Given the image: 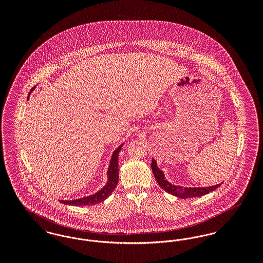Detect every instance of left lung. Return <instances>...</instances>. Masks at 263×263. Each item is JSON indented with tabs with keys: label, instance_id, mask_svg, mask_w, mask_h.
<instances>
[{
	"label": "left lung",
	"instance_id": "obj_1",
	"mask_svg": "<svg viewBox=\"0 0 263 263\" xmlns=\"http://www.w3.org/2000/svg\"><path fill=\"white\" fill-rule=\"evenodd\" d=\"M151 167L153 170L154 176H155L158 184L163 188L164 191H166L167 193H170L172 195H175L178 198L185 199V198L202 196V195L208 194L209 192H212L216 188H218L221 185V183L214 185V186H209V187H182V186H178V185H174L164 178L163 171H161L158 167L157 162L154 159L152 160Z\"/></svg>",
	"mask_w": 263,
	"mask_h": 263
}]
</instances>
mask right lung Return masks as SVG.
<instances>
[{
	"mask_svg": "<svg viewBox=\"0 0 263 263\" xmlns=\"http://www.w3.org/2000/svg\"><path fill=\"white\" fill-rule=\"evenodd\" d=\"M31 89V91L33 90ZM123 144H121L116 150L113 152L112 157L109 163V167L107 171V182L105 186L101 188L99 192L96 194L89 195L87 197H83L80 199H74V200H60L63 204L66 205H74V206H87V205H95L99 204L101 201H104L111 193L113 190L116 187L117 182H118V154L121 150Z\"/></svg>",
	"mask_w": 263,
	"mask_h": 263,
	"instance_id": "add662e5",
	"label": "right lung"
}]
</instances>
